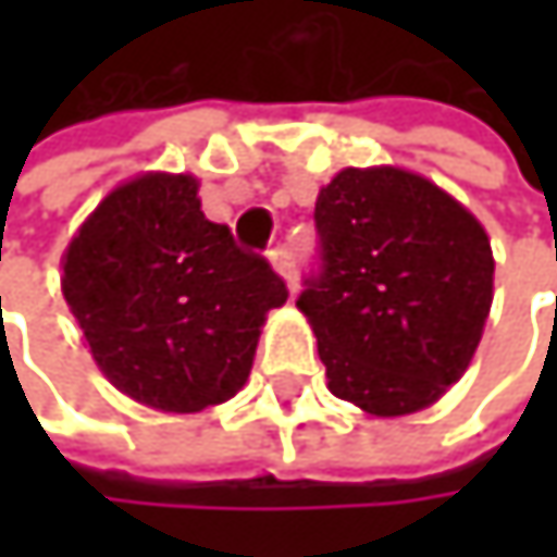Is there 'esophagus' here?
<instances>
[{"instance_id": "esophagus-1", "label": "esophagus", "mask_w": 557, "mask_h": 557, "mask_svg": "<svg viewBox=\"0 0 557 557\" xmlns=\"http://www.w3.org/2000/svg\"><path fill=\"white\" fill-rule=\"evenodd\" d=\"M271 264H274V271H277L280 277L286 280V286L293 289L296 286V258H293V251L286 245L271 248Z\"/></svg>"}]
</instances>
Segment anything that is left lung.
<instances>
[{
  "label": "left lung",
  "instance_id": "8db88e82",
  "mask_svg": "<svg viewBox=\"0 0 557 557\" xmlns=\"http://www.w3.org/2000/svg\"><path fill=\"white\" fill-rule=\"evenodd\" d=\"M319 271L296 306L329 389L371 416L432 406L471 364L494 302L484 225L396 168H348L315 199Z\"/></svg>",
  "mask_w": 557,
  "mask_h": 557
}]
</instances>
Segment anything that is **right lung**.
I'll return each instance as SVG.
<instances>
[{
    "mask_svg": "<svg viewBox=\"0 0 557 557\" xmlns=\"http://www.w3.org/2000/svg\"><path fill=\"white\" fill-rule=\"evenodd\" d=\"M196 189L186 173L122 183L73 235L60 277L99 371L168 412L235 396L264 315L286 302L274 268L209 222Z\"/></svg>",
    "mask_w": 557,
    "mask_h": 557,
    "instance_id": "1",
    "label": "right lung"
}]
</instances>
